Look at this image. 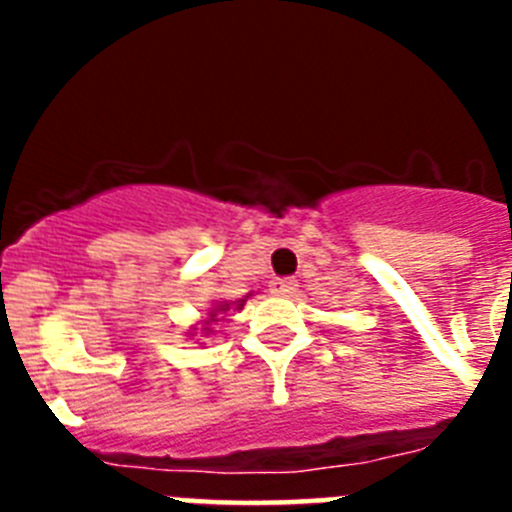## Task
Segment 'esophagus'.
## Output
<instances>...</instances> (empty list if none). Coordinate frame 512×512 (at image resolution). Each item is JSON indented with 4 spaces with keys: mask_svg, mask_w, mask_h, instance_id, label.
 Returning <instances> with one entry per match:
<instances>
[{
    "mask_svg": "<svg viewBox=\"0 0 512 512\" xmlns=\"http://www.w3.org/2000/svg\"><path fill=\"white\" fill-rule=\"evenodd\" d=\"M297 289V279L284 277V279H274L271 282V292H277V295H292Z\"/></svg>",
    "mask_w": 512,
    "mask_h": 512,
    "instance_id": "obj_1",
    "label": "esophagus"
}]
</instances>
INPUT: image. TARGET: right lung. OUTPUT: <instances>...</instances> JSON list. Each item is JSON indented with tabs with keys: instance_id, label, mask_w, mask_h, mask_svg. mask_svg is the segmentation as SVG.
<instances>
[{
	"instance_id": "obj_1",
	"label": "right lung",
	"mask_w": 512,
	"mask_h": 512,
	"mask_svg": "<svg viewBox=\"0 0 512 512\" xmlns=\"http://www.w3.org/2000/svg\"><path fill=\"white\" fill-rule=\"evenodd\" d=\"M243 302H246V300H238V307H243ZM220 310H228V305H217V310L210 312V320H207V323H205V328H202V333H212L210 325L215 323V320H217V312H220Z\"/></svg>"
}]
</instances>
